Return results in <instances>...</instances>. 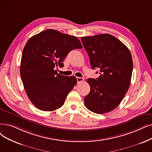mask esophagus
Returning <instances> with one entry per match:
<instances>
[{
    "instance_id": "1",
    "label": "esophagus",
    "mask_w": 152,
    "mask_h": 152,
    "mask_svg": "<svg viewBox=\"0 0 152 152\" xmlns=\"http://www.w3.org/2000/svg\"><path fill=\"white\" fill-rule=\"evenodd\" d=\"M76 79H77V83H80V82H82V81H84V79H83V78H82V77H76Z\"/></svg>"
}]
</instances>
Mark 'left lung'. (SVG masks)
I'll list each match as a JSON object with an SVG mask.
<instances>
[{
  "instance_id": "1",
  "label": "left lung",
  "mask_w": 152,
  "mask_h": 152,
  "mask_svg": "<svg viewBox=\"0 0 152 152\" xmlns=\"http://www.w3.org/2000/svg\"><path fill=\"white\" fill-rule=\"evenodd\" d=\"M81 39L92 68L99 69L100 75L96 80H87L91 89L84 97L85 106L96 114L109 113L119 105L129 89L133 69L130 51L110 34Z\"/></svg>"
}]
</instances>
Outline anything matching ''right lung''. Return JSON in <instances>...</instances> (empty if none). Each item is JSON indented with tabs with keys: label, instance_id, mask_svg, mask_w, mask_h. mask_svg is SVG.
Here are the masks:
<instances>
[{
	"label": "right lung",
	"instance_id": "obj_1",
	"mask_svg": "<svg viewBox=\"0 0 152 152\" xmlns=\"http://www.w3.org/2000/svg\"><path fill=\"white\" fill-rule=\"evenodd\" d=\"M83 47L75 36L53 29L31 37L23 50L20 76L30 100L43 111H53L64 104L77 83L75 76L60 75L55 70L69 53Z\"/></svg>",
	"mask_w": 152,
	"mask_h": 152
}]
</instances>
